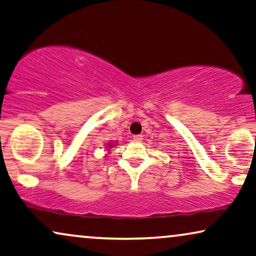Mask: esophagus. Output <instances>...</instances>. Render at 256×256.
Segmentation results:
<instances>
[{
  "instance_id": "34e87169",
  "label": "esophagus",
  "mask_w": 256,
  "mask_h": 256,
  "mask_svg": "<svg viewBox=\"0 0 256 256\" xmlns=\"http://www.w3.org/2000/svg\"><path fill=\"white\" fill-rule=\"evenodd\" d=\"M134 140L137 142H142V136H140V134L134 136Z\"/></svg>"
}]
</instances>
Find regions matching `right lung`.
Segmentation results:
<instances>
[{
	"instance_id": "right-lung-1",
	"label": "right lung",
	"mask_w": 256,
	"mask_h": 256,
	"mask_svg": "<svg viewBox=\"0 0 256 256\" xmlns=\"http://www.w3.org/2000/svg\"><path fill=\"white\" fill-rule=\"evenodd\" d=\"M112 145H114V144H108V148H112Z\"/></svg>"
}]
</instances>
